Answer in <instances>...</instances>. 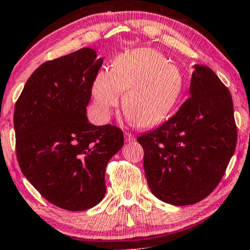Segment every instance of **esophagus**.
Here are the masks:
<instances>
[{"label": "esophagus", "instance_id": "obj_1", "mask_svg": "<svg viewBox=\"0 0 250 250\" xmlns=\"http://www.w3.org/2000/svg\"><path fill=\"white\" fill-rule=\"evenodd\" d=\"M125 142H128V143L135 142V136H133L131 132H125Z\"/></svg>", "mask_w": 250, "mask_h": 250}]
</instances>
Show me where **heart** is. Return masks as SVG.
Returning a JSON list of instances; mask_svg holds the SVG:
<instances>
[{"label":"heart","mask_w":250,"mask_h":250,"mask_svg":"<svg viewBox=\"0 0 250 250\" xmlns=\"http://www.w3.org/2000/svg\"><path fill=\"white\" fill-rule=\"evenodd\" d=\"M184 78L177 66L167 63L160 52L136 48L114 59L112 70H101L91 93L97 114L104 120L124 96V108L140 126L163 120L180 97Z\"/></svg>","instance_id":"b5f03b06"}]
</instances>
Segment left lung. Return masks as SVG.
<instances>
[{
  "mask_svg": "<svg viewBox=\"0 0 250 250\" xmlns=\"http://www.w3.org/2000/svg\"><path fill=\"white\" fill-rule=\"evenodd\" d=\"M189 93L173 117L137 138L149 189L177 206L198 203L216 188L237 145L231 94L215 72L196 64Z\"/></svg>",
  "mask_w": 250,
  "mask_h": 250,
  "instance_id": "left-lung-1",
  "label": "left lung"
}]
</instances>
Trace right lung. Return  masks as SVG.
<instances>
[{
    "instance_id": "right-lung-1",
    "label": "right lung",
    "mask_w": 250,
    "mask_h": 250,
    "mask_svg": "<svg viewBox=\"0 0 250 250\" xmlns=\"http://www.w3.org/2000/svg\"><path fill=\"white\" fill-rule=\"evenodd\" d=\"M93 48L47 61L27 80L15 106L16 149L27 180L66 210H86L103 199L105 168L124 146L115 125H94L86 107L103 59Z\"/></svg>"
}]
</instances>
